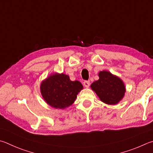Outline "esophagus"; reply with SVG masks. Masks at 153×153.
Instances as JSON below:
<instances>
[{
    "label": "esophagus",
    "mask_w": 153,
    "mask_h": 153,
    "mask_svg": "<svg viewBox=\"0 0 153 153\" xmlns=\"http://www.w3.org/2000/svg\"><path fill=\"white\" fill-rule=\"evenodd\" d=\"M90 85V81H84V85L85 88H89V86Z\"/></svg>",
    "instance_id": "esophagus-1"
}]
</instances>
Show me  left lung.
Returning <instances> with one entry per match:
<instances>
[{
    "label": "left lung",
    "mask_w": 153,
    "mask_h": 153,
    "mask_svg": "<svg viewBox=\"0 0 153 153\" xmlns=\"http://www.w3.org/2000/svg\"><path fill=\"white\" fill-rule=\"evenodd\" d=\"M98 76L99 79L91 84V88L105 104H118L123 98L126 91L124 82L107 71H100Z\"/></svg>",
    "instance_id": "obj_1"
}]
</instances>
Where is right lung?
Returning <instances> with one entry per match:
<instances>
[{"mask_svg":"<svg viewBox=\"0 0 153 153\" xmlns=\"http://www.w3.org/2000/svg\"><path fill=\"white\" fill-rule=\"evenodd\" d=\"M83 89L78 81L72 82L64 74H54L41 84L40 90L47 103L54 108L64 109L74 103Z\"/></svg>","mask_w":153,"mask_h":153,"instance_id":"add662e5","label":"right lung"}]
</instances>
